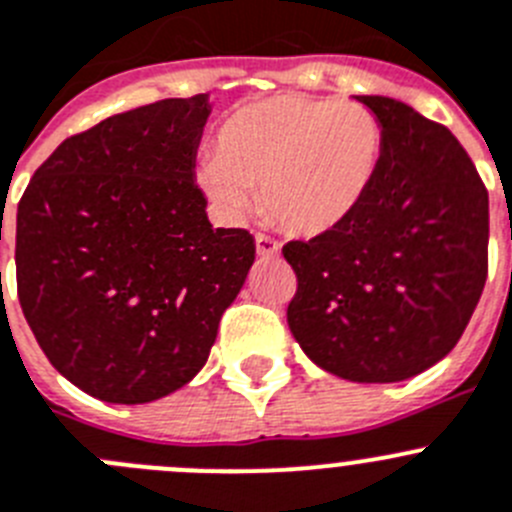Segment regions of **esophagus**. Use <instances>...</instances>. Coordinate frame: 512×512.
<instances>
[{
  "label": "esophagus",
  "instance_id": "obj_1",
  "mask_svg": "<svg viewBox=\"0 0 512 512\" xmlns=\"http://www.w3.org/2000/svg\"><path fill=\"white\" fill-rule=\"evenodd\" d=\"M256 251H259V256H264V259H271V256H279L281 246L279 241H274V238L266 236V233H256Z\"/></svg>",
  "mask_w": 512,
  "mask_h": 512
}]
</instances>
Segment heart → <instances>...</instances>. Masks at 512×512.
Listing matches in <instances>:
<instances>
[{
	"label": "heart",
	"mask_w": 512,
	"mask_h": 512,
	"mask_svg": "<svg viewBox=\"0 0 512 512\" xmlns=\"http://www.w3.org/2000/svg\"><path fill=\"white\" fill-rule=\"evenodd\" d=\"M383 157V126L353 101L274 96L220 124L198 182L228 220L256 203L287 231L320 236L358 210Z\"/></svg>",
	"instance_id": "1"
}]
</instances>
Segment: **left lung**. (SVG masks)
Segmentation results:
<instances>
[{"label":"left lung","instance_id":"1","mask_svg":"<svg viewBox=\"0 0 512 512\" xmlns=\"http://www.w3.org/2000/svg\"><path fill=\"white\" fill-rule=\"evenodd\" d=\"M383 126L368 195L332 231L281 248L297 274L294 340L327 373L396 383L457 345L487 279L485 182L447 126L386 96H355Z\"/></svg>","mask_w":512,"mask_h":512}]
</instances>
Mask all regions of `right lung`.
I'll list each match as a JSON object with an SVG mask.
<instances>
[{
    "label": "right lung",
    "instance_id": "1",
    "mask_svg": "<svg viewBox=\"0 0 512 512\" xmlns=\"http://www.w3.org/2000/svg\"><path fill=\"white\" fill-rule=\"evenodd\" d=\"M208 116V93L109 116L65 139L17 205L27 325L101 401L149 403L192 381L256 259L251 233L205 213L195 154Z\"/></svg>",
    "mask_w": 512,
    "mask_h": 512
}]
</instances>
